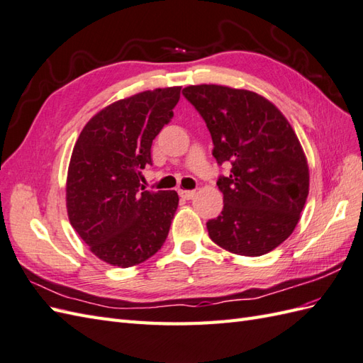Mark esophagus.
Returning a JSON list of instances; mask_svg holds the SVG:
<instances>
[{
  "mask_svg": "<svg viewBox=\"0 0 363 363\" xmlns=\"http://www.w3.org/2000/svg\"><path fill=\"white\" fill-rule=\"evenodd\" d=\"M179 194H180L182 199L191 200V199H194V196H196V191H183V189H180Z\"/></svg>",
  "mask_w": 363,
  "mask_h": 363,
  "instance_id": "1",
  "label": "esophagus"
}]
</instances>
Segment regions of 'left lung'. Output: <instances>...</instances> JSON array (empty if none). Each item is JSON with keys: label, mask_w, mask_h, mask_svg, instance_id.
I'll return each instance as SVG.
<instances>
[{"label": "left lung", "mask_w": 363, "mask_h": 363, "mask_svg": "<svg viewBox=\"0 0 363 363\" xmlns=\"http://www.w3.org/2000/svg\"><path fill=\"white\" fill-rule=\"evenodd\" d=\"M211 132L223 211L206 223L211 240L233 254L259 257L293 234L309 192L302 145L276 106L264 96L222 84L183 89Z\"/></svg>", "instance_id": "obj_1"}]
</instances>
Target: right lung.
Instances as JSON below:
<instances>
[{"mask_svg": "<svg viewBox=\"0 0 363 363\" xmlns=\"http://www.w3.org/2000/svg\"><path fill=\"white\" fill-rule=\"evenodd\" d=\"M180 86L115 101L86 123L66 182L69 222L100 260L129 268L162 248L179 206L175 191L140 189L151 146L174 117Z\"/></svg>", "mask_w": 363, "mask_h": 363, "instance_id": "obj_1", "label": "right lung"}]
</instances>
